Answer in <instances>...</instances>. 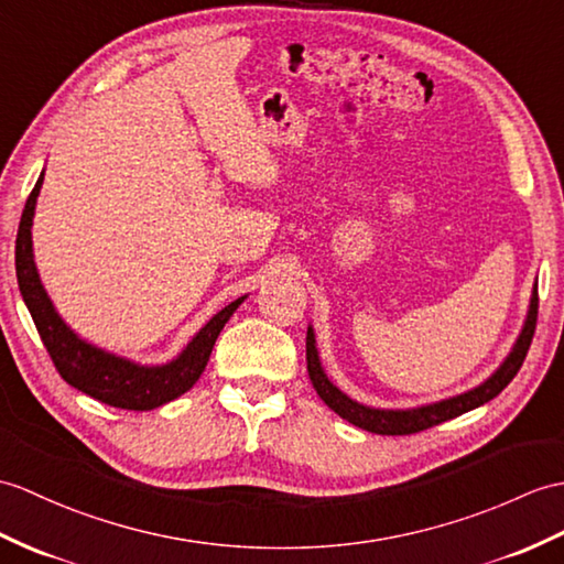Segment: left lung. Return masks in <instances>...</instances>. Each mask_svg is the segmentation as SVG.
<instances>
[{"label":"left lung","mask_w":564,"mask_h":564,"mask_svg":"<svg viewBox=\"0 0 564 564\" xmlns=\"http://www.w3.org/2000/svg\"><path fill=\"white\" fill-rule=\"evenodd\" d=\"M535 319H539V285H533L527 322H523L517 344L512 350H509V356L505 358L500 368H497L486 382L464 391L459 397L417 405V409H372V405H362L358 401H352L350 397H346L341 389L329 382V377H326L322 370L312 326H307V372L312 379V387L317 389L319 399L329 405L334 413L341 415L344 421L368 432H375V435H413V432L427 430L432 425L452 421V417L462 415L466 411H474L478 405L488 403L490 399L500 394V391L512 382L514 375L523 365V358H527L531 338L535 332Z\"/></svg>","instance_id":"8db88e82"}]
</instances>
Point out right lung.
Returning <instances> with one entry per match:
<instances>
[{
  "mask_svg": "<svg viewBox=\"0 0 564 564\" xmlns=\"http://www.w3.org/2000/svg\"><path fill=\"white\" fill-rule=\"evenodd\" d=\"M43 175L45 173L37 177L21 214L17 235V279L23 303L31 312L35 329L41 334L57 372L62 375L64 382L72 384L74 389L98 399L100 403L115 405V409L151 411L182 397L196 384V379L202 377L220 329L232 317V312L242 305V300L247 295L238 297L235 303L214 314V317L196 332L187 348L182 350L175 360H170L165 365H139L84 341V338L74 334L57 314L55 305H52V300L47 297L41 283V276H37L33 261L31 226L37 194H41L43 187Z\"/></svg>",
  "mask_w": 564,
  "mask_h": 564,
  "instance_id": "1",
  "label": "right lung"
}]
</instances>
